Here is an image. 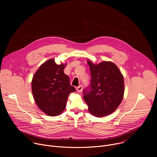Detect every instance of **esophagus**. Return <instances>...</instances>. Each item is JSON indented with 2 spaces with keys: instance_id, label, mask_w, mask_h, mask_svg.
<instances>
[{
  "instance_id": "1",
  "label": "esophagus",
  "mask_w": 157,
  "mask_h": 157,
  "mask_svg": "<svg viewBox=\"0 0 157 157\" xmlns=\"http://www.w3.org/2000/svg\"><path fill=\"white\" fill-rule=\"evenodd\" d=\"M76 91L78 93H81L82 90V86L81 85H80V86L76 87Z\"/></svg>"
}]
</instances>
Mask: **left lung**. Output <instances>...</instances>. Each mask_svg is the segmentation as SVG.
Listing matches in <instances>:
<instances>
[{"instance_id": "8db88e82", "label": "left lung", "mask_w": 157, "mask_h": 157, "mask_svg": "<svg viewBox=\"0 0 157 157\" xmlns=\"http://www.w3.org/2000/svg\"><path fill=\"white\" fill-rule=\"evenodd\" d=\"M91 80L83 90V98L89 112L95 117L113 113L121 103L124 93V77L113 63L103 61L94 64L87 61Z\"/></svg>"}]
</instances>
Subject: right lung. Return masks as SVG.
Instances as JSON below:
<instances>
[{
    "mask_svg": "<svg viewBox=\"0 0 157 157\" xmlns=\"http://www.w3.org/2000/svg\"><path fill=\"white\" fill-rule=\"evenodd\" d=\"M66 64H56L53 59L44 62L32 79V89L38 107L46 114L56 116L64 110L70 94L75 92L63 70Z\"/></svg>",
    "mask_w": 157,
    "mask_h": 157,
    "instance_id": "add662e5",
    "label": "right lung"
}]
</instances>
